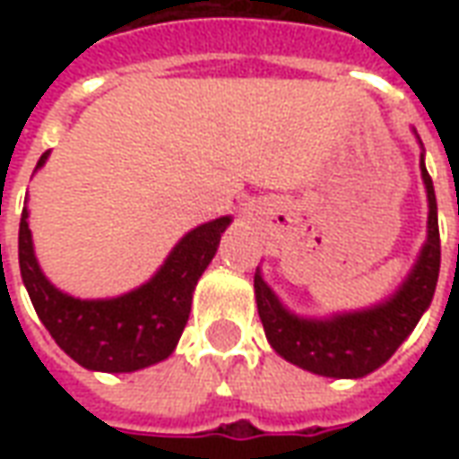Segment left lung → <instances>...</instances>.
<instances>
[{
  "mask_svg": "<svg viewBox=\"0 0 459 459\" xmlns=\"http://www.w3.org/2000/svg\"><path fill=\"white\" fill-rule=\"evenodd\" d=\"M420 177L428 194V236L411 273L384 302L351 312H337L329 317H299L280 302L273 288L263 280V273L255 270L253 288L260 322L270 346L285 361L327 378H361L384 366L413 332L433 302L440 273L437 204L423 154Z\"/></svg>",
  "mask_w": 459,
  "mask_h": 459,
  "instance_id": "obj_1",
  "label": "left lung"
}]
</instances>
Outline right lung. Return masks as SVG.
<instances>
[{
	"label": "right lung",
	"instance_id": "obj_1",
	"mask_svg": "<svg viewBox=\"0 0 459 459\" xmlns=\"http://www.w3.org/2000/svg\"><path fill=\"white\" fill-rule=\"evenodd\" d=\"M51 152H44L41 169ZM221 216L189 230L144 285L105 299H81L46 278L34 253L29 209L19 223V268L36 315L65 354L88 371L130 374L160 364L177 349L191 312L194 288L230 226Z\"/></svg>",
	"mask_w": 459,
	"mask_h": 459
}]
</instances>
